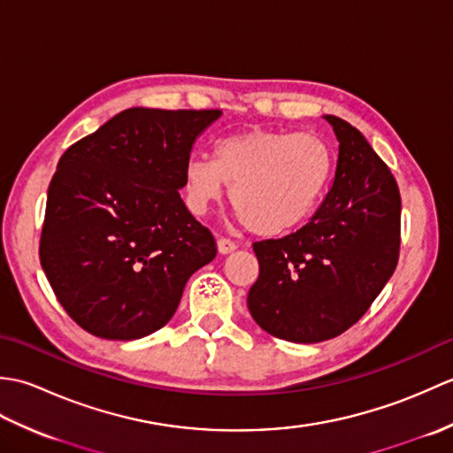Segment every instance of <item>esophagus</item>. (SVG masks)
<instances>
[{"instance_id":"34e87169","label":"esophagus","mask_w":453,"mask_h":453,"mask_svg":"<svg viewBox=\"0 0 453 453\" xmlns=\"http://www.w3.org/2000/svg\"><path fill=\"white\" fill-rule=\"evenodd\" d=\"M237 249V243L234 242V239L229 237H218V251L221 255H227V253H234Z\"/></svg>"}]
</instances>
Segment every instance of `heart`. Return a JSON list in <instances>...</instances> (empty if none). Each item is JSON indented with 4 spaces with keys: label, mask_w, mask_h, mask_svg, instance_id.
Wrapping results in <instances>:
<instances>
[{
    "label": "heart",
    "mask_w": 453,
    "mask_h": 453,
    "mask_svg": "<svg viewBox=\"0 0 453 453\" xmlns=\"http://www.w3.org/2000/svg\"><path fill=\"white\" fill-rule=\"evenodd\" d=\"M333 169L331 143L317 134L243 130L218 140L211 159H188L187 204L204 214L232 187L229 202L249 232L280 235L319 204Z\"/></svg>",
    "instance_id": "obj_1"
}]
</instances>
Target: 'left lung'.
Returning a JSON list of instances; mask_svg holds the SVG:
<instances>
[{"label": "left lung", "instance_id": "1", "mask_svg": "<svg viewBox=\"0 0 453 453\" xmlns=\"http://www.w3.org/2000/svg\"><path fill=\"white\" fill-rule=\"evenodd\" d=\"M325 120L339 140L333 187L296 234L253 243L258 278L247 296L261 329L303 344L350 329L395 273L401 247L395 177L360 130Z\"/></svg>", "mask_w": 453, "mask_h": 453}]
</instances>
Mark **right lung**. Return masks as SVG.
Masks as SVG:
<instances>
[{
  "mask_svg": "<svg viewBox=\"0 0 453 453\" xmlns=\"http://www.w3.org/2000/svg\"><path fill=\"white\" fill-rule=\"evenodd\" d=\"M221 111L134 107L64 151L48 187L42 271L67 315L109 341L156 333L216 239L182 202L192 143Z\"/></svg>",
  "mask_w": 453,
  "mask_h": 453,
  "instance_id": "right-lung-1",
  "label": "right lung"
}]
</instances>
